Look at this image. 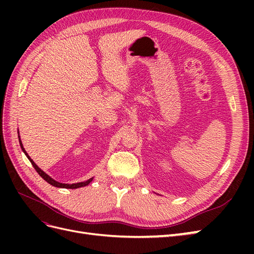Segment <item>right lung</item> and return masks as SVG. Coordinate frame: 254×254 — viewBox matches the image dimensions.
Instances as JSON below:
<instances>
[{"mask_svg": "<svg viewBox=\"0 0 254 254\" xmlns=\"http://www.w3.org/2000/svg\"><path fill=\"white\" fill-rule=\"evenodd\" d=\"M19 142H20V146H21V148H22V150H23V152L25 153L26 155V157L28 158V160L30 161V163H32V165L34 166V168L35 170L37 171V173L39 174L42 178L47 181L48 183H50L51 186H53V187H56V188H63V189H78V188H82V187H86V186H88V184L93 180V178H90L89 180H87V181H83V182H78V183H73V184H68V183H60V182H58V181H56V180H54L53 178H51V177L48 175V174H45L41 168H39L37 166V164L34 162V161L29 158V156L27 155V152L25 151V149H24V147H23V144H22V142H21V140H20V136H19Z\"/></svg>", "mask_w": 254, "mask_h": 254, "instance_id": "1", "label": "right lung"}]
</instances>
